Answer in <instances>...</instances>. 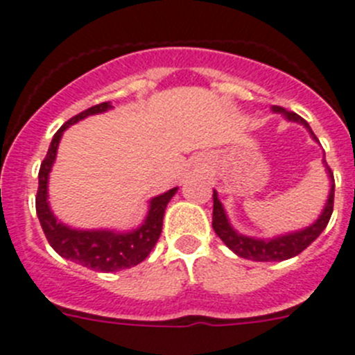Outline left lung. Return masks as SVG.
<instances>
[{
	"label": "left lung",
	"mask_w": 355,
	"mask_h": 355,
	"mask_svg": "<svg viewBox=\"0 0 355 355\" xmlns=\"http://www.w3.org/2000/svg\"><path fill=\"white\" fill-rule=\"evenodd\" d=\"M274 111L277 113H283L288 120H293V122H299L309 129L311 136L317 139V136L313 134L311 127L308 125L304 118H301L293 111H286L279 106H274ZM318 141V139H317ZM325 162V161H324ZM329 171V177H331V182H334L333 171L325 164ZM334 209V184H331V193H329V200L325 203V209L322 212V216L318 217L315 225L308 226L306 230H301V232L288 233V235H283V237L270 239V241H261V239H251L245 237V235H241L235 230L230 226L228 219H226L225 209H223L221 201L217 200V193L214 191V212H212V228L214 232L217 233V237L221 239L233 253H237L239 257L248 258V260L254 261H283L288 260V258L297 257L299 253H302L306 248H308L311 242H315V239L320 235L322 232L327 226L329 219H331V214H333Z\"/></svg>",
	"instance_id": "1"
}]
</instances>
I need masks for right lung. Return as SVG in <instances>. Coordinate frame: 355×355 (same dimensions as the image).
I'll list each match as a JSON object with an SVG mask.
<instances>
[{"label":"right lung","mask_w":355,"mask_h":355,"mask_svg":"<svg viewBox=\"0 0 355 355\" xmlns=\"http://www.w3.org/2000/svg\"><path fill=\"white\" fill-rule=\"evenodd\" d=\"M110 102H102V104L81 111V113L72 116L69 122L60 127L58 132L54 134L42 164H40L38 191L37 198H35L38 221H40V226L46 233V239L53 245L54 251L60 257L67 258V260L81 263L83 267H88V269L101 270V272H114V270L129 269V267L141 263L148 257L150 251L154 249L155 242L161 237L162 217H164L166 205L173 198V194L177 193V187H175V189H170L168 193L161 194V196H155L154 200L150 201V210L145 223L138 230L129 233H114L106 232V230L104 232H101V230H92V232L72 230L56 221V217L53 216L49 203H47V178H49L51 166L56 159V150H58V143L63 130L72 125V123L83 120V118L102 113V111L110 110Z\"/></svg>","instance_id":"obj_1"}]
</instances>
